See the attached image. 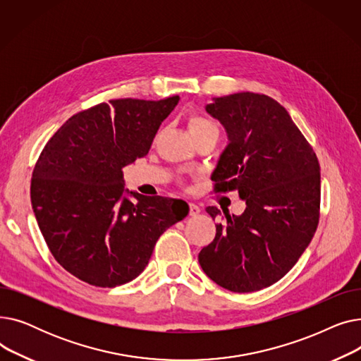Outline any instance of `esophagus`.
<instances>
[{"instance_id": "esophagus-1", "label": "esophagus", "mask_w": 361, "mask_h": 361, "mask_svg": "<svg viewBox=\"0 0 361 361\" xmlns=\"http://www.w3.org/2000/svg\"><path fill=\"white\" fill-rule=\"evenodd\" d=\"M188 214L190 216H196L200 214V207L196 203H188Z\"/></svg>"}]
</instances>
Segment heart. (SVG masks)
<instances>
[{"instance_id": "1", "label": "heart", "mask_w": 361, "mask_h": 361, "mask_svg": "<svg viewBox=\"0 0 361 361\" xmlns=\"http://www.w3.org/2000/svg\"><path fill=\"white\" fill-rule=\"evenodd\" d=\"M187 123L193 137L199 135H204V133H218L216 126L209 118L202 116V114H192V116L188 117Z\"/></svg>"}]
</instances>
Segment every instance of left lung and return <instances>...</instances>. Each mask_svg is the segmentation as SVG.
I'll use <instances>...</instances> for the list:
<instances>
[{"mask_svg": "<svg viewBox=\"0 0 361 361\" xmlns=\"http://www.w3.org/2000/svg\"><path fill=\"white\" fill-rule=\"evenodd\" d=\"M206 111L225 127L228 146L212 173L214 192L237 190L240 215L224 212L214 241L199 253L203 272L234 293L267 288L310 244L320 209V166L290 114L267 94L215 98ZM214 219L218 207L207 206Z\"/></svg>", "mask_w": 361, "mask_h": 361, "instance_id": "1", "label": "left lung"}]
</instances>
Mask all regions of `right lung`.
I'll return each instance as SVG.
<instances>
[{
    "mask_svg": "<svg viewBox=\"0 0 361 361\" xmlns=\"http://www.w3.org/2000/svg\"><path fill=\"white\" fill-rule=\"evenodd\" d=\"M178 101L111 99L80 111L37 158L30 183L37 225L54 259L80 281L112 288L137 278L162 233L187 216L185 202L124 190L123 178Z\"/></svg>",
    "mask_w": 361,
    "mask_h": 361,
    "instance_id": "1",
    "label": "right lung"
}]
</instances>
